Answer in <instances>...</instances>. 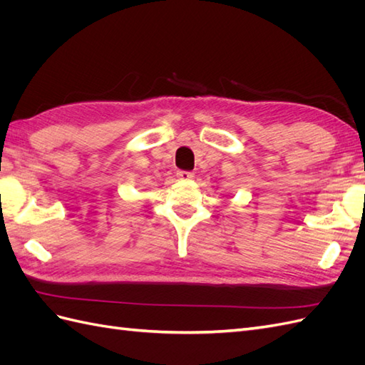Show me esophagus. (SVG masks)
I'll return each instance as SVG.
<instances>
[{"label":"esophagus","instance_id":"1","mask_svg":"<svg viewBox=\"0 0 365 365\" xmlns=\"http://www.w3.org/2000/svg\"><path fill=\"white\" fill-rule=\"evenodd\" d=\"M193 176L195 175L192 172H185V170L176 172V178L181 180V181H190V180H193Z\"/></svg>","mask_w":365,"mask_h":365}]
</instances>
